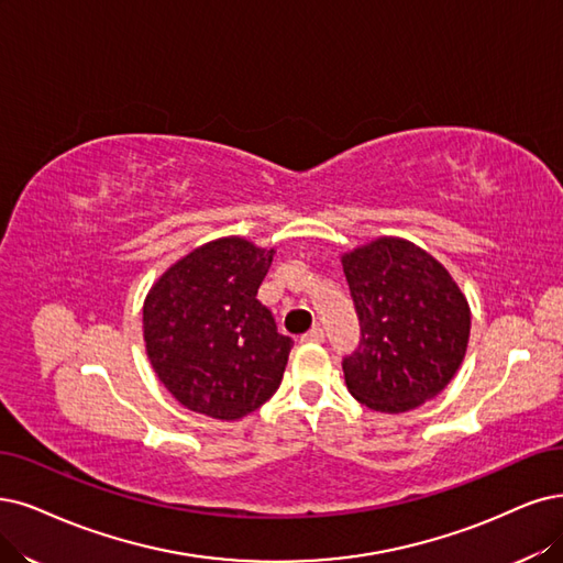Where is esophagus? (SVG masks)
Returning a JSON list of instances; mask_svg holds the SVG:
<instances>
[{
  "label": "esophagus",
  "mask_w": 563,
  "mask_h": 563,
  "mask_svg": "<svg viewBox=\"0 0 563 563\" xmlns=\"http://www.w3.org/2000/svg\"><path fill=\"white\" fill-rule=\"evenodd\" d=\"M303 343H322L324 341V329L322 327H313L308 331V334L301 336Z\"/></svg>",
  "instance_id": "esophagus-1"
}]
</instances>
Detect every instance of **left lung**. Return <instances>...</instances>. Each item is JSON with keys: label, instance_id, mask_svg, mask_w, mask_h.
Segmentation results:
<instances>
[{"label": "left lung", "instance_id": "8db88e82", "mask_svg": "<svg viewBox=\"0 0 563 563\" xmlns=\"http://www.w3.org/2000/svg\"><path fill=\"white\" fill-rule=\"evenodd\" d=\"M362 327L343 360L347 391L378 412L441 394L462 366L471 308L448 268L406 239L383 236L341 257Z\"/></svg>", "mask_w": 563, "mask_h": 563}]
</instances>
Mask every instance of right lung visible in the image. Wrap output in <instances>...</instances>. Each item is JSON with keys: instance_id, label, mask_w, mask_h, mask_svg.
<instances>
[{"instance_id": "right-lung-1", "label": "right lung", "mask_w": 563, "mask_h": 563, "mask_svg": "<svg viewBox=\"0 0 563 563\" xmlns=\"http://www.w3.org/2000/svg\"><path fill=\"white\" fill-rule=\"evenodd\" d=\"M274 250L241 236L178 260L143 303V341L159 383L216 420H241L280 387L292 339L278 334L257 289Z\"/></svg>"}]
</instances>
